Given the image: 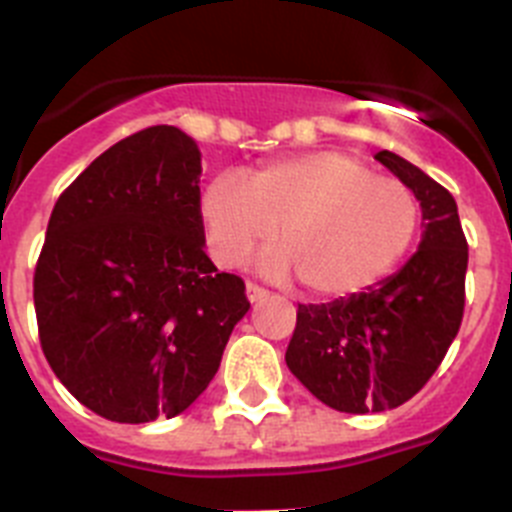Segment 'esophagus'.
I'll return each instance as SVG.
<instances>
[{
    "instance_id": "1",
    "label": "esophagus",
    "mask_w": 512,
    "mask_h": 512,
    "mask_svg": "<svg viewBox=\"0 0 512 512\" xmlns=\"http://www.w3.org/2000/svg\"><path fill=\"white\" fill-rule=\"evenodd\" d=\"M246 295L251 302H259V300H266V297H269V289H264L261 284H256V282H246Z\"/></svg>"
}]
</instances>
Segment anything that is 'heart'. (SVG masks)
Returning <instances> with one entry per match:
<instances>
[{
    "instance_id": "1",
    "label": "heart",
    "mask_w": 512,
    "mask_h": 512,
    "mask_svg": "<svg viewBox=\"0 0 512 512\" xmlns=\"http://www.w3.org/2000/svg\"><path fill=\"white\" fill-rule=\"evenodd\" d=\"M207 246L223 266H238L259 246H282L264 256V269L297 279L315 295L341 297L390 274L413 246L420 207L413 189L372 174L338 151L274 158L248 179L220 176L200 200Z\"/></svg>"
}]
</instances>
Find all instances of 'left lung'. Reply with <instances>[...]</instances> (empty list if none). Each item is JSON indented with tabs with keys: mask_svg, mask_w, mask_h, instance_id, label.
I'll list each match as a JSON object with an SVG mask.
<instances>
[{
	"mask_svg": "<svg viewBox=\"0 0 512 512\" xmlns=\"http://www.w3.org/2000/svg\"><path fill=\"white\" fill-rule=\"evenodd\" d=\"M384 164L423 207L413 259L377 287L325 305L297 307L287 366L312 395L341 413L400 408L433 377L464 318L469 248L446 187L392 151Z\"/></svg>",
	"mask_w": 512,
	"mask_h": 512,
	"instance_id": "left-lung-1",
	"label": "left lung"
}]
</instances>
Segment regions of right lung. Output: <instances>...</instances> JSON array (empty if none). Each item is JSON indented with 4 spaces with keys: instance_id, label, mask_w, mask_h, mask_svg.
<instances>
[{
    "instance_id": "obj_1",
    "label": "right lung",
    "mask_w": 512,
    "mask_h": 512,
    "mask_svg": "<svg viewBox=\"0 0 512 512\" xmlns=\"http://www.w3.org/2000/svg\"><path fill=\"white\" fill-rule=\"evenodd\" d=\"M200 151L153 125L122 138L63 189L33 277L53 374L115 423L184 413L215 377L246 284L205 253Z\"/></svg>"
}]
</instances>
